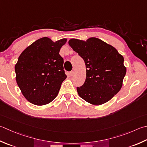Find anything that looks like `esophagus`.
Wrapping results in <instances>:
<instances>
[{
  "instance_id": "34e87169",
  "label": "esophagus",
  "mask_w": 147,
  "mask_h": 147,
  "mask_svg": "<svg viewBox=\"0 0 147 147\" xmlns=\"http://www.w3.org/2000/svg\"><path fill=\"white\" fill-rule=\"evenodd\" d=\"M74 75V71H71V72H69V76H73Z\"/></svg>"
}]
</instances>
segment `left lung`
Masks as SVG:
<instances>
[{"label":"left lung","instance_id":"1","mask_svg":"<svg viewBox=\"0 0 147 147\" xmlns=\"http://www.w3.org/2000/svg\"><path fill=\"white\" fill-rule=\"evenodd\" d=\"M69 45L86 65V80L77 87L80 97L94 105L110 100L121 88L126 68L123 57L112 46L96 37L86 41L71 39Z\"/></svg>","mask_w":147,"mask_h":147}]
</instances>
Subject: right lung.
Wrapping results in <instances>:
<instances>
[{
	"label": "right lung",
	"mask_w": 147,
	"mask_h": 147,
	"mask_svg": "<svg viewBox=\"0 0 147 147\" xmlns=\"http://www.w3.org/2000/svg\"><path fill=\"white\" fill-rule=\"evenodd\" d=\"M67 41L53 42L48 37L37 39L18 57L15 65L16 80L22 94L32 104H48L59 94L62 83L67 78L64 59L59 55Z\"/></svg>",
	"instance_id": "right-lung-1"
}]
</instances>
